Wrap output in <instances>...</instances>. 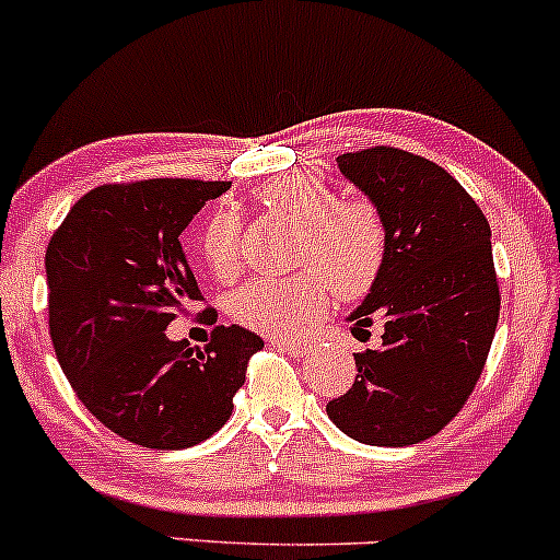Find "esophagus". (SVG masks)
I'll return each instance as SVG.
<instances>
[{
    "label": "esophagus",
    "mask_w": 560,
    "mask_h": 560,
    "mask_svg": "<svg viewBox=\"0 0 560 560\" xmlns=\"http://www.w3.org/2000/svg\"><path fill=\"white\" fill-rule=\"evenodd\" d=\"M271 345L279 347V350H284L287 355L292 358H302L307 352V342H302V339H273Z\"/></svg>",
    "instance_id": "1"
}]
</instances>
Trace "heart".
Instances as JSON below:
<instances>
[{
  "instance_id": "heart-1",
  "label": "heart",
  "mask_w": 560,
  "mask_h": 560,
  "mask_svg": "<svg viewBox=\"0 0 560 560\" xmlns=\"http://www.w3.org/2000/svg\"><path fill=\"white\" fill-rule=\"evenodd\" d=\"M258 202L271 213L300 223L294 236L298 273L284 279L247 281L231 294L236 324L268 337H292L318 320L331 292L361 300L371 292L387 262V223L369 199L339 197L316 173L294 171L273 176L258 189ZM199 253L218 279H231L242 266V218L221 208L205 223Z\"/></svg>"
}]
</instances>
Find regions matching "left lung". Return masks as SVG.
Returning <instances> with one entry per match:
<instances>
[{"label": "left lung", "mask_w": 560, "mask_h": 560, "mask_svg": "<svg viewBox=\"0 0 560 560\" xmlns=\"http://www.w3.org/2000/svg\"><path fill=\"white\" fill-rule=\"evenodd\" d=\"M337 165L382 210L389 244L382 276L347 318L352 334L382 318V347L355 352V384L326 413L363 445H416L455 419L487 363L500 316L492 231L432 160L371 147Z\"/></svg>", "instance_id": "obj_1"}]
</instances>
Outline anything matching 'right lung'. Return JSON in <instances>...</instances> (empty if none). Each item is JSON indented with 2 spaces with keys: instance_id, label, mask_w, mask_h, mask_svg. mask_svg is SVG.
<instances>
[{
  "instance_id": "right-lung-1",
  "label": "right lung",
  "mask_w": 560,
  "mask_h": 560,
  "mask_svg": "<svg viewBox=\"0 0 560 560\" xmlns=\"http://www.w3.org/2000/svg\"><path fill=\"white\" fill-rule=\"evenodd\" d=\"M229 182L147 178L83 195L49 240V337L89 413L128 442L199 445L229 421L255 331L215 326L205 350L165 329L202 300L182 231Z\"/></svg>"
}]
</instances>
